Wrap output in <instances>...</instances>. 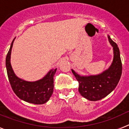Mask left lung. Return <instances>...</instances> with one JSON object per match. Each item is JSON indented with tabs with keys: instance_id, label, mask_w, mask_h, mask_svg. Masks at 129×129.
I'll list each match as a JSON object with an SVG mask.
<instances>
[{
	"instance_id": "1",
	"label": "left lung",
	"mask_w": 129,
	"mask_h": 129,
	"mask_svg": "<svg viewBox=\"0 0 129 129\" xmlns=\"http://www.w3.org/2000/svg\"><path fill=\"white\" fill-rule=\"evenodd\" d=\"M110 44L113 47V61L107 70L94 76H81L72 70L79 82V92L81 95L90 101H98L104 98L114 90L122 73V64L119 48L108 35Z\"/></svg>"
}]
</instances>
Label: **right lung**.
<instances>
[{"mask_svg":"<svg viewBox=\"0 0 129 129\" xmlns=\"http://www.w3.org/2000/svg\"><path fill=\"white\" fill-rule=\"evenodd\" d=\"M14 39L11 44L6 58V67L10 85L15 94L20 100L36 105L46 103L53 94V76L57 68L48 72L43 79L36 81L29 82L19 78L15 74L10 62L11 49L13 47Z\"/></svg>","mask_w":129,"mask_h":129,"instance_id":"1","label":"right lung"}]
</instances>
